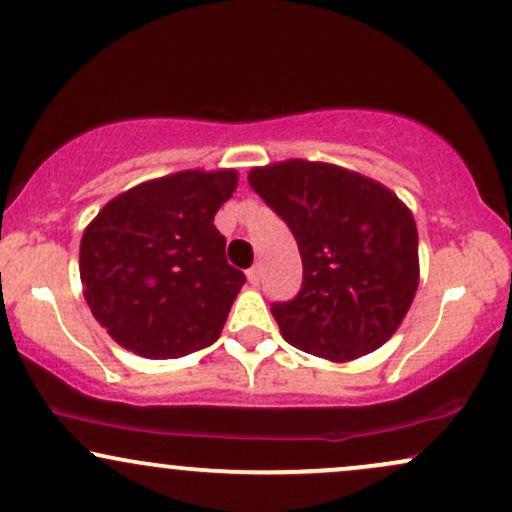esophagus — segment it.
<instances>
[{
    "instance_id": "obj_1",
    "label": "esophagus",
    "mask_w": 512,
    "mask_h": 512,
    "mask_svg": "<svg viewBox=\"0 0 512 512\" xmlns=\"http://www.w3.org/2000/svg\"><path fill=\"white\" fill-rule=\"evenodd\" d=\"M260 279H262V267L260 264H255V267L248 269V281L252 286H260Z\"/></svg>"
}]
</instances>
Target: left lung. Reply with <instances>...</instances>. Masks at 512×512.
<instances>
[{"label":"left lung","mask_w":512,"mask_h":512,"mask_svg":"<svg viewBox=\"0 0 512 512\" xmlns=\"http://www.w3.org/2000/svg\"><path fill=\"white\" fill-rule=\"evenodd\" d=\"M252 190L291 228L303 260L296 298L272 303L281 337L330 361H354L395 334L419 286L411 211L380 182L293 158L252 168Z\"/></svg>","instance_id":"8db88e82"}]
</instances>
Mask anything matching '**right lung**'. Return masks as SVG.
Returning a JSON list of instances; mask_svg holds the SVG:
<instances>
[{"label": "right lung", "mask_w": 512, "mask_h": 512, "mask_svg": "<svg viewBox=\"0 0 512 512\" xmlns=\"http://www.w3.org/2000/svg\"><path fill=\"white\" fill-rule=\"evenodd\" d=\"M236 170H182L110 199L81 238L93 317L144 358H180L219 339L245 274L226 260L216 211Z\"/></svg>", "instance_id": "right-lung-1"}]
</instances>
